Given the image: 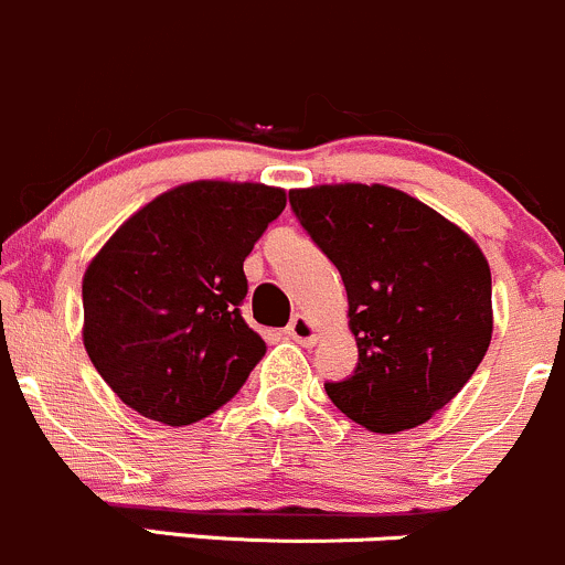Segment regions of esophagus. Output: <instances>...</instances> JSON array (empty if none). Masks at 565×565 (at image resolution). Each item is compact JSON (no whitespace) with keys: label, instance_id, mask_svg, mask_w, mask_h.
Returning <instances> with one entry per match:
<instances>
[{"label":"esophagus","instance_id":"esophagus-1","mask_svg":"<svg viewBox=\"0 0 565 565\" xmlns=\"http://www.w3.org/2000/svg\"><path fill=\"white\" fill-rule=\"evenodd\" d=\"M285 333H288L294 342L305 344V348H312V344L318 342V329H315L312 320L305 318V315H294V320H290Z\"/></svg>","mask_w":565,"mask_h":565}]
</instances>
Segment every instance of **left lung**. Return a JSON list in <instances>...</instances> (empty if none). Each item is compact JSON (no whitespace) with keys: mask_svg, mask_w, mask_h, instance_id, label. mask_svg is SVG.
Segmentation results:
<instances>
[{"mask_svg":"<svg viewBox=\"0 0 565 565\" xmlns=\"http://www.w3.org/2000/svg\"><path fill=\"white\" fill-rule=\"evenodd\" d=\"M290 207L348 290L353 377L331 402L374 434L423 426L477 372L493 337L490 266L469 234L391 185L294 188Z\"/></svg>","mask_w":565,"mask_h":565,"instance_id":"8db88e82","label":"left lung"}]
</instances>
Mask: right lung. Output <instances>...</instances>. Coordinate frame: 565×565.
<instances>
[{
	"label": "right lung",
	"mask_w": 565,
	"mask_h": 565,
	"mask_svg": "<svg viewBox=\"0 0 565 565\" xmlns=\"http://www.w3.org/2000/svg\"><path fill=\"white\" fill-rule=\"evenodd\" d=\"M285 210L264 183L193 180L139 207L83 275V344L115 396L188 426L245 385L266 353L242 320V264Z\"/></svg>",
	"instance_id": "right-lung-1"
}]
</instances>
